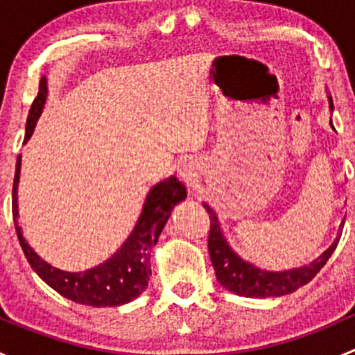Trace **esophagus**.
I'll return each mask as SVG.
<instances>
[{
	"mask_svg": "<svg viewBox=\"0 0 355 355\" xmlns=\"http://www.w3.org/2000/svg\"><path fill=\"white\" fill-rule=\"evenodd\" d=\"M180 175H182V177H184V178H189V171H187V170H180Z\"/></svg>",
	"mask_w": 355,
	"mask_h": 355,
	"instance_id": "34e87169",
	"label": "esophagus"
}]
</instances>
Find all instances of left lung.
Instances as JSON below:
<instances>
[{
    "instance_id": "left-lung-1",
    "label": "left lung",
    "mask_w": 355,
    "mask_h": 355,
    "mask_svg": "<svg viewBox=\"0 0 355 355\" xmlns=\"http://www.w3.org/2000/svg\"><path fill=\"white\" fill-rule=\"evenodd\" d=\"M330 108L333 110V101L330 98ZM209 213V235H207V250H209L211 263H213L216 280L230 292L242 297H280L295 292L297 288L309 284L321 268L327 264L330 256L335 250L338 241L330 249L324 250L323 256L318 257L309 266L295 268L288 271H270L264 268L256 266L249 259L242 257L237 250L228 242L227 235L223 234L221 223L218 221L216 213L213 207L202 204Z\"/></svg>"
}]
</instances>
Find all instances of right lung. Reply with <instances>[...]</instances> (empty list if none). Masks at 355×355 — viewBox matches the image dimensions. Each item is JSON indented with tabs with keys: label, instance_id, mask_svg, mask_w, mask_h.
<instances>
[{
	"label": "right lung",
	"instance_id": "1",
	"mask_svg": "<svg viewBox=\"0 0 355 355\" xmlns=\"http://www.w3.org/2000/svg\"><path fill=\"white\" fill-rule=\"evenodd\" d=\"M46 94H48V87H46V77H42L39 82L37 96H35L31 111H28L25 142L31 139L35 123H37V118L41 116L46 103ZM20 166H22V156L17 157L12 211L17 237H19L20 245H22V250L32 270L49 287L55 288L60 295L67 297L77 304H84V306H121V304L137 299L148 287L149 275H151L149 259H151L153 247L156 245L157 237L166 225L175 204L187 198L185 185L177 177H170L164 182L156 184L146 199L134 232L127 239V242L120 247V250H116V254H113L108 261H105L99 266L91 268L84 273H70V271H63L60 268L51 266L24 239L22 230L19 227V202H17Z\"/></svg>",
	"mask_w": 355,
	"mask_h": 355
}]
</instances>
